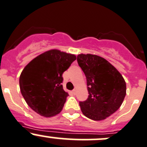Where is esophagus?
Segmentation results:
<instances>
[{"label":"esophagus","mask_w":147,"mask_h":147,"mask_svg":"<svg viewBox=\"0 0 147 147\" xmlns=\"http://www.w3.org/2000/svg\"><path fill=\"white\" fill-rule=\"evenodd\" d=\"M72 94H76V90H72Z\"/></svg>","instance_id":"34e87169"}]
</instances>
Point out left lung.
<instances>
[{
	"mask_svg": "<svg viewBox=\"0 0 147 147\" xmlns=\"http://www.w3.org/2000/svg\"><path fill=\"white\" fill-rule=\"evenodd\" d=\"M78 63L87 78L88 98L80 102L83 115L100 121L115 113L126 95V82L112 64L100 56L80 54Z\"/></svg>",
	"mask_w": 147,
	"mask_h": 147,
	"instance_id": "8db88e82",
	"label": "left lung"
}]
</instances>
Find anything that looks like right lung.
Segmentation results:
<instances>
[{"label":"right lung","mask_w":147,"mask_h":147,"mask_svg":"<svg viewBox=\"0 0 147 147\" xmlns=\"http://www.w3.org/2000/svg\"><path fill=\"white\" fill-rule=\"evenodd\" d=\"M76 60L75 55L53 49L31 60L20 74L21 94L28 105L45 117L60 113L69 94L63 90V74Z\"/></svg>","instance_id":"obj_1"}]
</instances>
